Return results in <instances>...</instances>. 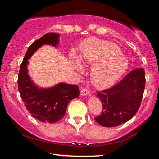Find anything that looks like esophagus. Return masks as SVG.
Returning <instances> with one entry per match:
<instances>
[{
	"label": "esophagus",
	"instance_id": "1",
	"mask_svg": "<svg viewBox=\"0 0 159 159\" xmlns=\"http://www.w3.org/2000/svg\"><path fill=\"white\" fill-rule=\"evenodd\" d=\"M80 95L83 96L90 95V91L88 89H86V88H83V89H82L81 91H80Z\"/></svg>",
	"mask_w": 159,
	"mask_h": 159
}]
</instances>
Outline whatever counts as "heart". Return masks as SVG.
<instances>
[{
    "label": "heart",
    "mask_w": 159,
    "mask_h": 159,
    "mask_svg": "<svg viewBox=\"0 0 159 159\" xmlns=\"http://www.w3.org/2000/svg\"><path fill=\"white\" fill-rule=\"evenodd\" d=\"M80 60L94 64L90 71L93 83L98 87L111 85L125 73L128 61L121 55L116 45L98 39H89L83 43L79 55ZM76 68L80 66L76 63Z\"/></svg>",
    "instance_id": "1"
}]
</instances>
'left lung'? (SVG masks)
Wrapping results in <instances>:
<instances>
[{
    "instance_id": "8db88e82",
    "label": "left lung",
    "mask_w": 159,
    "mask_h": 159,
    "mask_svg": "<svg viewBox=\"0 0 159 159\" xmlns=\"http://www.w3.org/2000/svg\"><path fill=\"white\" fill-rule=\"evenodd\" d=\"M144 87V69L141 68L130 71L111 88L98 92L103 110L95 120L104 127H115L127 122L139 108Z\"/></svg>"
}]
</instances>
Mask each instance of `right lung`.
Instances as JSON below:
<instances>
[{"instance_id":"1","label":"right lung","mask_w":159,"mask_h":159,"mask_svg":"<svg viewBox=\"0 0 159 159\" xmlns=\"http://www.w3.org/2000/svg\"><path fill=\"white\" fill-rule=\"evenodd\" d=\"M60 35L48 33L29 47L20 65L18 75V90L26 109L32 116L40 121L54 123L65 115L70 101L79 97V88L76 85L65 83L48 88L38 87L28 74L29 59L42 45H50L57 48Z\"/></svg>"}]
</instances>
